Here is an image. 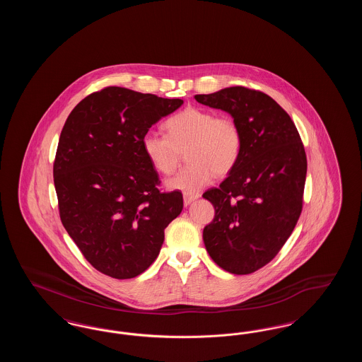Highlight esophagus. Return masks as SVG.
Instances as JSON below:
<instances>
[{"mask_svg":"<svg viewBox=\"0 0 362 362\" xmlns=\"http://www.w3.org/2000/svg\"><path fill=\"white\" fill-rule=\"evenodd\" d=\"M198 197H199V195H197V194H195V195H192V194H185V195H183L185 206H189L191 202H194L195 199H198Z\"/></svg>","mask_w":362,"mask_h":362,"instance_id":"obj_1","label":"esophagus"}]
</instances>
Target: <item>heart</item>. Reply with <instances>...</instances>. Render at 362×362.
<instances>
[{"label":"heart","mask_w":362,"mask_h":362,"mask_svg":"<svg viewBox=\"0 0 362 362\" xmlns=\"http://www.w3.org/2000/svg\"><path fill=\"white\" fill-rule=\"evenodd\" d=\"M165 136L148 132L142 137V151L151 165L163 175L177 168L182 153L189 164L171 177L173 189L195 194L206 187L216 173L224 176L239 163L243 133L230 117H217L214 111L187 107L164 123Z\"/></svg>","instance_id":"b5f03b06"}]
</instances>
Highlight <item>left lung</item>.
Masks as SVG:
<instances>
[{"label":"left lung","mask_w":362,"mask_h":362,"mask_svg":"<svg viewBox=\"0 0 362 362\" xmlns=\"http://www.w3.org/2000/svg\"><path fill=\"white\" fill-rule=\"evenodd\" d=\"M229 112L243 133L239 163L204 192L216 214L204 228L210 258L232 274H251L276 258L303 210L307 156L288 112L269 95L230 86L195 95Z\"/></svg>","instance_id":"obj_1"}]
</instances>
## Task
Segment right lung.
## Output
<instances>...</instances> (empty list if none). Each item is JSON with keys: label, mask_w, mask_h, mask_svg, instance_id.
Returning <instances> with one entry per match:
<instances>
[{"label": "right lung", "mask_w": 362, "mask_h": 362, "mask_svg": "<svg viewBox=\"0 0 362 362\" xmlns=\"http://www.w3.org/2000/svg\"><path fill=\"white\" fill-rule=\"evenodd\" d=\"M182 104L107 86L77 104L64 124L52 168L59 217L84 258L105 276L144 273L183 209L182 192L160 189L142 151L144 134Z\"/></svg>", "instance_id": "obj_1"}]
</instances>
